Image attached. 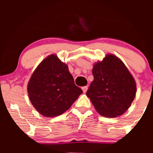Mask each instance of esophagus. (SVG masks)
I'll return each mask as SVG.
<instances>
[{
    "mask_svg": "<svg viewBox=\"0 0 153 153\" xmlns=\"http://www.w3.org/2000/svg\"><path fill=\"white\" fill-rule=\"evenodd\" d=\"M88 85H86V86H83L82 88V91H83V93H85L87 91V90H88Z\"/></svg>",
    "mask_w": 153,
    "mask_h": 153,
    "instance_id": "1",
    "label": "esophagus"
}]
</instances>
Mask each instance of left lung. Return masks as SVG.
Wrapping results in <instances>:
<instances>
[{"label": "left lung", "mask_w": 153, "mask_h": 153, "mask_svg": "<svg viewBox=\"0 0 153 153\" xmlns=\"http://www.w3.org/2000/svg\"><path fill=\"white\" fill-rule=\"evenodd\" d=\"M94 80L86 95L101 115L114 118L131 106L136 94L135 80L127 67L113 54L94 65Z\"/></svg>", "instance_id": "8db88e82"}]
</instances>
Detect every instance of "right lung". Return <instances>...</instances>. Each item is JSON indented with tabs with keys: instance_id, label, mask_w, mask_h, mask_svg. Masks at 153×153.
<instances>
[{
	"instance_id": "add662e5",
	"label": "right lung",
	"mask_w": 153,
	"mask_h": 153,
	"mask_svg": "<svg viewBox=\"0 0 153 153\" xmlns=\"http://www.w3.org/2000/svg\"><path fill=\"white\" fill-rule=\"evenodd\" d=\"M29 99L39 113L47 117L61 115L82 93L75 85L68 67L55 54L39 65L28 83Z\"/></svg>"
}]
</instances>
